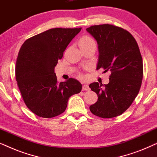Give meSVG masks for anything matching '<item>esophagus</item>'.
Segmentation results:
<instances>
[{"instance_id": "34e87169", "label": "esophagus", "mask_w": 157, "mask_h": 157, "mask_svg": "<svg viewBox=\"0 0 157 157\" xmlns=\"http://www.w3.org/2000/svg\"><path fill=\"white\" fill-rule=\"evenodd\" d=\"M82 90H83V91H89L90 88H89V86L88 85L84 84V85L83 86V87H82Z\"/></svg>"}]
</instances>
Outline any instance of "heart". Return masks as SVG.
<instances>
[{
    "label": "heart",
    "mask_w": 157,
    "mask_h": 157,
    "mask_svg": "<svg viewBox=\"0 0 157 157\" xmlns=\"http://www.w3.org/2000/svg\"><path fill=\"white\" fill-rule=\"evenodd\" d=\"M79 45H80V46H90V45H96V43L93 38L90 36H85L81 38L80 41H79Z\"/></svg>",
    "instance_id": "heart-1"
}]
</instances>
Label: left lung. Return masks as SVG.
I'll return each instance as SVG.
<instances>
[{
	"mask_svg": "<svg viewBox=\"0 0 157 157\" xmlns=\"http://www.w3.org/2000/svg\"><path fill=\"white\" fill-rule=\"evenodd\" d=\"M86 31L98 44L96 70L111 72L108 84L94 82L89 85L98 96L90 111L104 119L116 117L131 106L140 90L143 61L138 44L129 32L113 25H93Z\"/></svg>",
	"mask_w": 157,
	"mask_h": 157,
	"instance_id": "left-lung-1",
	"label": "left lung"
}]
</instances>
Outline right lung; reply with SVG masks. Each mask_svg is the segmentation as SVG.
I'll use <instances>...</instances> for the list:
<instances>
[{"instance_id":"right-lung-1","label":"right lung","mask_w":157,"mask_h":157,"mask_svg":"<svg viewBox=\"0 0 157 157\" xmlns=\"http://www.w3.org/2000/svg\"><path fill=\"white\" fill-rule=\"evenodd\" d=\"M81 30L51 29L21 46L16 65L17 84L25 105L38 117L60 115L65 111L68 98L82 89L81 83L72 78L59 83L54 72L58 60Z\"/></svg>"}]
</instances>
